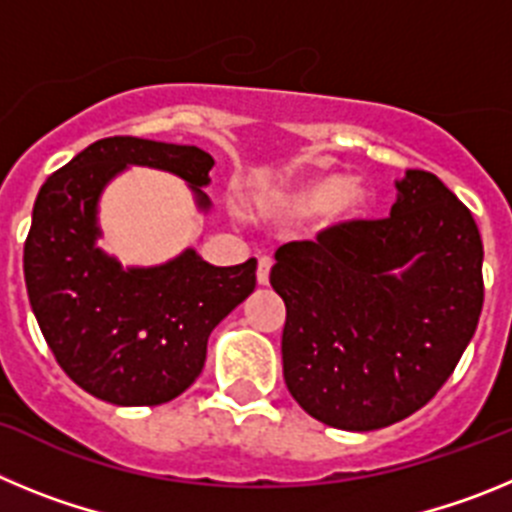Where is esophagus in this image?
Segmentation results:
<instances>
[{"label": "esophagus", "instance_id": "obj_1", "mask_svg": "<svg viewBox=\"0 0 512 512\" xmlns=\"http://www.w3.org/2000/svg\"><path fill=\"white\" fill-rule=\"evenodd\" d=\"M269 271H271V259L269 256H261L259 259V269H256V282L264 287V284H269Z\"/></svg>", "mask_w": 512, "mask_h": 512}]
</instances>
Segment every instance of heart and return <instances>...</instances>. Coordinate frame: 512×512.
Segmentation results:
<instances>
[{
	"label": "heart",
	"mask_w": 512,
	"mask_h": 512,
	"mask_svg": "<svg viewBox=\"0 0 512 512\" xmlns=\"http://www.w3.org/2000/svg\"><path fill=\"white\" fill-rule=\"evenodd\" d=\"M374 192L359 176L323 171L300 179L277 197V210L289 217L323 215L328 223H354L372 210Z\"/></svg>",
	"instance_id": "1"
}]
</instances>
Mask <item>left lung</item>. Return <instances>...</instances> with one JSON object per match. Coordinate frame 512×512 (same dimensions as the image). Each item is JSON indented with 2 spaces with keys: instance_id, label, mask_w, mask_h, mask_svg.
I'll list each match as a JSON object with an SVG mask.
<instances>
[{
  "instance_id": "left-lung-1",
  "label": "left lung",
  "mask_w": 512,
  "mask_h": 512,
  "mask_svg": "<svg viewBox=\"0 0 512 512\" xmlns=\"http://www.w3.org/2000/svg\"><path fill=\"white\" fill-rule=\"evenodd\" d=\"M384 220L279 246L269 282L287 305L284 382L315 420L377 431L431 400L482 312V238L438 176L410 169Z\"/></svg>"
}]
</instances>
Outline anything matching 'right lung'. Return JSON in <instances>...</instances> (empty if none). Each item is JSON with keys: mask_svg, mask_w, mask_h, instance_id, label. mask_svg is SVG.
Returning <instances> with one entry per match:
<instances>
[{"mask_svg": "<svg viewBox=\"0 0 512 512\" xmlns=\"http://www.w3.org/2000/svg\"><path fill=\"white\" fill-rule=\"evenodd\" d=\"M128 166L176 174L210 212V153L102 138L45 179L22 261L30 307L63 372L99 400L140 408L174 400L200 377L212 328L256 287V259L212 266L184 248L166 264L122 266L104 253L99 197Z\"/></svg>", "mask_w": 512, "mask_h": 512, "instance_id": "1", "label": "right lung"}]
</instances>
